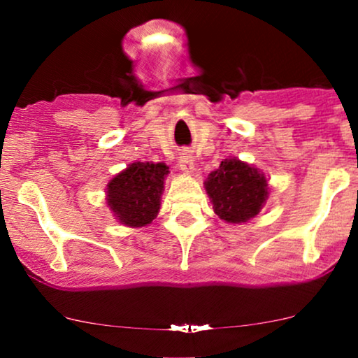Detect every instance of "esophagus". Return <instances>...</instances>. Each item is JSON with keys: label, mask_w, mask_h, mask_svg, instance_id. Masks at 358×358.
I'll use <instances>...</instances> for the list:
<instances>
[{"label": "esophagus", "mask_w": 358, "mask_h": 358, "mask_svg": "<svg viewBox=\"0 0 358 358\" xmlns=\"http://www.w3.org/2000/svg\"><path fill=\"white\" fill-rule=\"evenodd\" d=\"M179 168L182 169L185 174H194L195 173V161L194 156L189 153L187 150H182L179 155Z\"/></svg>", "instance_id": "esophagus-1"}]
</instances>
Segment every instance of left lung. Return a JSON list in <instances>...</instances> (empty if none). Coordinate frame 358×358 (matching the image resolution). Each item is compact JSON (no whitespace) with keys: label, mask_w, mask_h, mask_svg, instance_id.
<instances>
[{"label":"left lung","mask_w":358,"mask_h":358,"mask_svg":"<svg viewBox=\"0 0 358 358\" xmlns=\"http://www.w3.org/2000/svg\"><path fill=\"white\" fill-rule=\"evenodd\" d=\"M213 212L231 224L246 223L261 213L268 199V182L262 171L234 156L223 159L205 179Z\"/></svg>","instance_id":"8db88e82"}]
</instances>
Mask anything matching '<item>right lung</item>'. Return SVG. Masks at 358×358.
I'll return each instance as SVG.
<instances>
[{
	"mask_svg": "<svg viewBox=\"0 0 358 358\" xmlns=\"http://www.w3.org/2000/svg\"><path fill=\"white\" fill-rule=\"evenodd\" d=\"M169 168L164 163H131L115 174L106 187V203L119 223L141 228L158 217L161 195Z\"/></svg>",
	"mask_w": 358,
	"mask_h": 358,
	"instance_id": "right-lung-1",
	"label": "right lung"
}]
</instances>
